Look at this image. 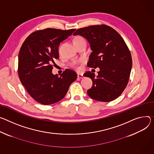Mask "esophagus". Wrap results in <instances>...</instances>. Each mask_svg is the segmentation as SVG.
<instances>
[{
  "instance_id": "1",
  "label": "esophagus",
  "mask_w": 154,
  "mask_h": 154,
  "mask_svg": "<svg viewBox=\"0 0 154 154\" xmlns=\"http://www.w3.org/2000/svg\"><path fill=\"white\" fill-rule=\"evenodd\" d=\"M77 77H78V78H79V79H82V78L83 77V74H77Z\"/></svg>"
}]
</instances>
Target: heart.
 <instances>
[{
    "label": "heart",
    "mask_w": 154,
    "mask_h": 154,
    "mask_svg": "<svg viewBox=\"0 0 154 154\" xmlns=\"http://www.w3.org/2000/svg\"><path fill=\"white\" fill-rule=\"evenodd\" d=\"M81 41H85V40L84 39V38L81 37V36H77L74 39V42H81ZM83 61L82 60L80 61H75L73 63L72 66L75 67V68H77V69H79V64L80 63H82Z\"/></svg>",
    "instance_id": "b5f03b06"
}]
</instances>
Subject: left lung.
<instances>
[{"instance_id":"1","label":"left lung","mask_w":154,"mask_h":154,"mask_svg":"<svg viewBox=\"0 0 154 154\" xmlns=\"http://www.w3.org/2000/svg\"><path fill=\"white\" fill-rule=\"evenodd\" d=\"M73 35H80L88 40L92 52L87 66L100 69L96 77L90 71L83 74L93 82L88 95L102 102L117 98L128 84L132 67L131 55L123 38L115 29L104 24L83 27Z\"/></svg>"}]
</instances>
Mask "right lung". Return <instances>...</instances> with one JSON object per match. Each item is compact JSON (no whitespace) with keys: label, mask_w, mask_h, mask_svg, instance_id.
I'll list each match as a JSON object with an SVG mask.
<instances>
[{"label":"right lung","mask_w":154,"mask_h":154,"mask_svg":"<svg viewBox=\"0 0 154 154\" xmlns=\"http://www.w3.org/2000/svg\"><path fill=\"white\" fill-rule=\"evenodd\" d=\"M75 29L47 28L32 32L23 42L18 56V75L23 85L38 103L49 105L66 96L77 75L66 69L59 76L52 73L54 60L59 58L58 47L62 41Z\"/></svg>","instance_id":"obj_1"}]
</instances>
